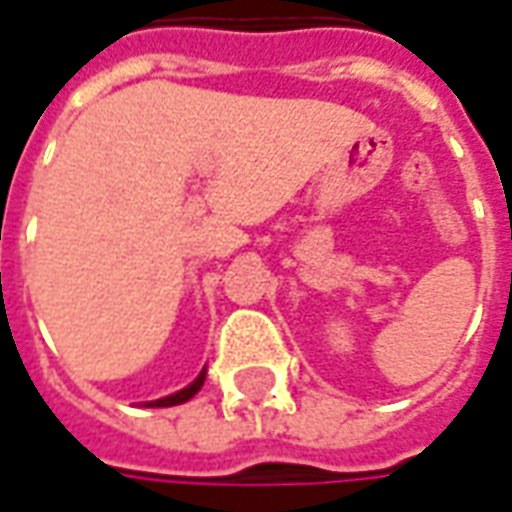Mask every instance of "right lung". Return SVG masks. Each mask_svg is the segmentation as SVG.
I'll return each mask as SVG.
<instances>
[{
    "mask_svg": "<svg viewBox=\"0 0 512 512\" xmlns=\"http://www.w3.org/2000/svg\"><path fill=\"white\" fill-rule=\"evenodd\" d=\"M204 378H207V370H201V373H198V378H196V381H193V384H190V387L179 389L176 395H168V398H159V401H151V403H148V406H179V403L190 401V398L196 395L198 389L204 387Z\"/></svg>",
    "mask_w": 512,
    "mask_h": 512,
    "instance_id": "right-lung-1",
    "label": "right lung"
}]
</instances>
